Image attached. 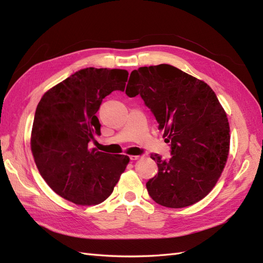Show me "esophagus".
<instances>
[{
	"label": "esophagus",
	"instance_id": "34e87169",
	"mask_svg": "<svg viewBox=\"0 0 263 263\" xmlns=\"http://www.w3.org/2000/svg\"><path fill=\"white\" fill-rule=\"evenodd\" d=\"M142 157H144V155H130L129 159H130V161H136V159H139Z\"/></svg>",
	"mask_w": 263,
	"mask_h": 263
}]
</instances>
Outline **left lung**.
<instances>
[{
  "instance_id": "obj_1",
  "label": "left lung",
  "mask_w": 263,
  "mask_h": 263,
  "mask_svg": "<svg viewBox=\"0 0 263 263\" xmlns=\"http://www.w3.org/2000/svg\"><path fill=\"white\" fill-rule=\"evenodd\" d=\"M126 95L142 97L171 146L170 161L151 155L158 173L146 183L149 196L172 209L201 201L221 176L230 148L229 121L215 92L163 63L132 71Z\"/></svg>"
}]
</instances>
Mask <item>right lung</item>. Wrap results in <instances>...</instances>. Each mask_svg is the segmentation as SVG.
Wrapping results in <instances>:
<instances>
[{"instance_id": "right-lung-1", "label": "right lung", "mask_w": 263, "mask_h": 263, "mask_svg": "<svg viewBox=\"0 0 263 263\" xmlns=\"http://www.w3.org/2000/svg\"><path fill=\"white\" fill-rule=\"evenodd\" d=\"M128 72L85 68L43 95L36 107L31 151L41 176L58 195L79 205L104 202L129 162L126 155L89 148L100 134L101 101L125 90Z\"/></svg>"}]
</instances>
